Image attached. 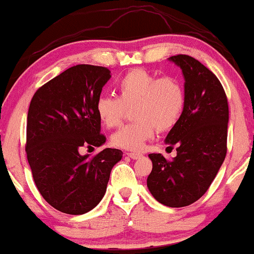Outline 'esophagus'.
I'll return each mask as SVG.
<instances>
[{
	"instance_id": "1",
	"label": "esophagus",
	"mask_w": 254,
	"mask_h": 254,
	"mask_svg": "<svg viewBox=\"0 0 254 254\" xmlns=\"http://www.w3.org/2000/svg\"><path fill=\"white\" fill-rule=\"evenodd\" d=\"M127 156H130L131 159H133V160L142 157V154L141 153H136V151H129V153H127Z\"/></svg>"
}]
</instances>
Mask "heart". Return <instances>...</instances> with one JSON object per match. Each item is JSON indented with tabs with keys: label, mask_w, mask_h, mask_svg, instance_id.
<instances>
[{
	"label": "heart",
	"mask_w": 254,
	"mask_h": 254,
	"mask_svg": "<svg viewBox=\"0 0 254 254\" xmlns=\"http://www.w3.org/2000/svg\"><path fill=\"white\" fill-rule=\"evenodd\" d=\"M116 92L118 98L100 95L97 99L95 113L104 127H115L132 107L135 121L111 137L112 144L122 149H142L156 130L164 132L176 127L185 109V89L172 75L159 77L144 69H132L116 83Z\"/></svg>",
	"instance_id": "1"
}]
</instances>
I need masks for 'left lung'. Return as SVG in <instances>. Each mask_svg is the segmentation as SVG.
I'll return each mask as SVG.
<instances>
[{"label":"left lung","instance_id":"1","mask_svg":"<svg viewBox=\"0 0 254 254\" xmlns=\"http://www.w3.org/2000/svg\"><path fill=\"white\" fill-rule=\"evenodd\" d=\"M185 77V109L166 137L177 156L166 159L149 154L153 170L147 186L154 198L171 208H182L199 199L210 188L227 154L228 100L211 70L188 55L170 58Z\"/></svg>","mask_w":254,"mask_h":254}]
</instances>
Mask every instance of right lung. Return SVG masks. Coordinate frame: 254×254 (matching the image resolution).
I'll use <instances>...</instances> for the list:
<instances>
[{"label":"right lung","mask_w":254,"mask_h":254,"mask_svg":"<svg viewBox=\"0 0 254 254\" xmlns=\"http://www.w3.org/2000/svg\"><path fill=\"white\" fill-rule=\"evenodd\" d=\"M110 77L105 66L77 64L39 87L31 100L25 149L32 176L44 199L64 214L95 208L123 156L112 148L93 156L78 153L106 142L95 101Z\"/></svg>","instance_id":"obj_1"}]
</instances>
